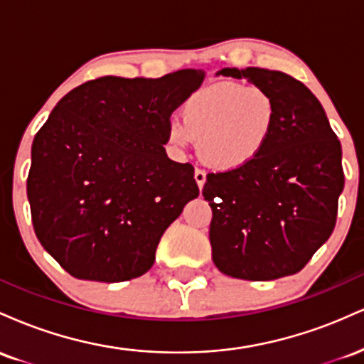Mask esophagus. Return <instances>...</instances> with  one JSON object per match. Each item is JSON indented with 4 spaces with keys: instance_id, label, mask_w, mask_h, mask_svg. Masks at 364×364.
Segmentation results:
<instances>
[{
    "instance_id": "esophagus-1",
    "label": "esophagus",
    "mask_w": 364,
    "mask_h": 364,
    "mask_svg": "<svg viewBox=\"0 0 364 364\" xmlns=\"http://www.w3.org/2000/svg\"><path fill=\"white\" fill-rule=\"evenodd\" d=\"M195 181H196V185H198L200 190H202L203 185H205V181H207V174L203 173L202 169H195Z\"/></svg>"
}]
</instances>
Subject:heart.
I'll return each mask as SVG.
<instances>
[{
	"label": "heart",
	"instance_id": "heart-1",
	"mask_svg": "<svg viewBox=\"0 0 364 364\" xmlns=\"http://www.w3.org/2000/svg\"><path fill=\"white\" fill-rule=\"evenodd\" d=\"M166 139L185 150L198 141L200 159L217 171H237L265 152L279 124V104L267 89L217 82L188 95Z\"/></svg>",
	"mask_w": 364,
	"mask_h": 364
}]
</instances>
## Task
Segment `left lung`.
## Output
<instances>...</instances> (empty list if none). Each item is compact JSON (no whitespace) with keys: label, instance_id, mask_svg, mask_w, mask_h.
<instances>
[{"label":"left lung","instance_id":"obj_1","mask_svg":"<svg viewBox=\"0 0 364 364\" xmlns=\"http://www.w3.org/2000/svg\"><path fill=\"white\" fill-rule=\"evenodd\" d=\"M248 78L279 104V124L253 164L208 173L212 258L225 275L274 281L303 269L332 235L344 190L341 141L318 99L291 75L224 68Z\"/></svg>","mask_w":364,"mask_h":364}]
</instances>
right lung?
<instances>
[{
	"mask_svg": "<svg viewBox=\"0 0 364 364\" xmlns=\"http://www.w3.org/2000/svg\"><path fill=\"white\" fill-rule=\"evenodd\" d=\"M202 70L161 78L99 77L65 95L37 132L27 196L44 250L70 275L121 282L144 275L161 236L198 186L166 156L171 114Z\"/></svg>",
	"mask_w": 364,
	"mask_h": 364,
	"instance_id": "add662e5",
	"label": "right lung"
}]
</instances>
